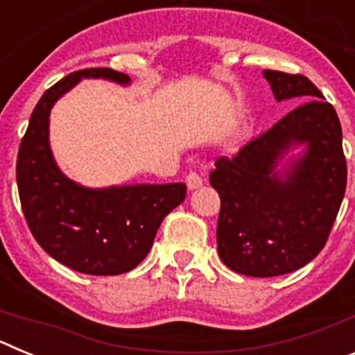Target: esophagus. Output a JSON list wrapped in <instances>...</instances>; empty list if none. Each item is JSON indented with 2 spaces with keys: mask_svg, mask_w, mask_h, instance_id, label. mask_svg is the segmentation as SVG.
Listing matches in <instances>:
<instances>
[{
  "mask_svg": "<svg viewBox=\"0 0 355 355\" xmlns=\"http://www.w3.org/2000/svg\"><path fill=\"white\" fill-rule=\"evenodd\" d=\"M202 184V180H200V175L197 172H188L187 174V187L188 190H196Z\"/></svg>",
  "mask_w": 355,
  "mask_h": 355,
  "instance_id": "34e87169",
  "label": "esophagus"
}]
</instances>
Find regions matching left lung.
I'll return each instance as SVG.
<instances>
[{"mask_svg":"<svg viewBox=\"0 0 355 355\" xmlns=\"http://www.w3.org/2000/svg\"><path fill=\"white\" fill-rule=\"evenodd\" d=\"M277 101H304L252 137L234 156L216 158L209 183L220 196L218 256L250 277L299 270L325 247L347 188V159L336 110L302 74L266 69ZM293 143L306 155L279 180L275 163Z\"/></svg>","mask_w":355,"mask_h":355,"instance_id":"1","label":"left lung"}]
</instances>
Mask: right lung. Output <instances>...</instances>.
<instances>
[{
    "instance_id": "add662e5",
    "label": "right lung",
    "mask_w": 355,
    "mask_h": 355,
    "mask_svg": "<svg viewBox=\"0 0 355 355\" xmlns=\"http://www.w3.org/2000/svg\"><path fill=\"white\" fill-rule=\"evenodd\" d=\"M81 78H130L110 67L72 72L44 92L17 153L19 199L31 234L46 252L72 270L119 275L149 254L163 218L187 197V184H135L92 190L67 180L53 159L48 128L51 106Z\"/></svg>"
}]
</instances>
